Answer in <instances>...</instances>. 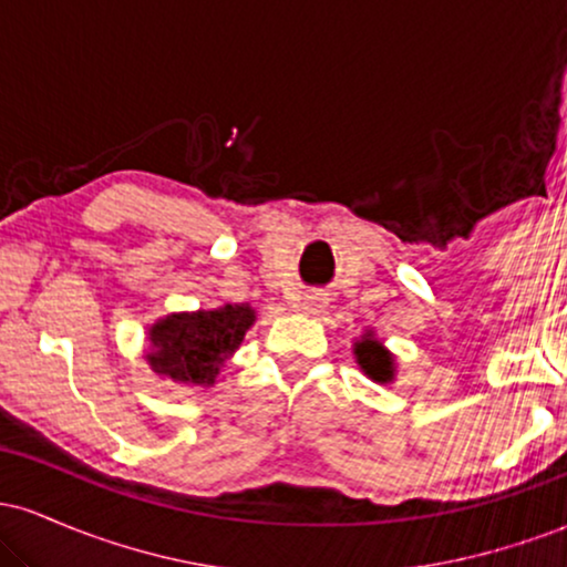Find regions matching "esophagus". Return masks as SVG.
I'll return each instance as SVG.
<instances>
[{"instance_id":"esophagus-1","label":"esophagus","mask_w":567,"mask_h":567,"mask_svg":"<svg viewBox=\"0 0 567 567\" xmlns=\"http://www.w3.org/2000/svg\"><path fill=\"white\" fill-rule=\"evenodd\" d=\"M303 311H309V315H320L324 311V306H328V298L322 296V292H306V296L298 301Z\"/></svg>"}]
</instances>
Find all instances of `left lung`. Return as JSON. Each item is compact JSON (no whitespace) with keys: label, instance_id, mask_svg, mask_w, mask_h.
<instances>
[{"label":"left lung","instance_id":"obj_1","mask_svg":"<svg viewBox=\"0 0 567 567\" xmlns=\"http://www.w3.org/2000/svg\"><path fill=\"white\" fill-rule=\"evenodd\" d=\"M354 360L362 373L375 383H392L396 375L394 354L375 338L373 330H365L360 341H354Z\"/></svg>","mask_w":567,"mask_h":567}]
</instances>
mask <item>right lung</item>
I'll list each match as a JSON object with an SVG mask.
<instances>
[{
	"mask_svg": "<svg viewBox=\"0 0 567 567\" xmlns=\"http://www.w3.org/2000/svg\"><path fill=\"white\" fill-rule=\"evenodd\" d=\"M250 303H224L218 309L173 311L146 333V362L159 379L184 386H216L220 368L231 360L256 324Z\"/></svg>",
	"mask_w": 567,
	"mask_h": 567,
	"instance_id": "1",
	"label": "right lung"
}]
</instances>
